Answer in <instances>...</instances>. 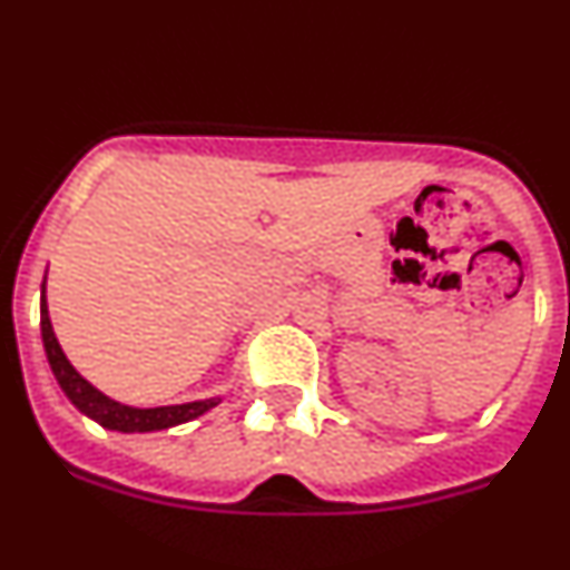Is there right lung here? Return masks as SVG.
<instances>
[{
    "mask_svg": "<svg viewBox=\"0 0 570 570\" xmlns=\"http://www.w3.org/2000/svg\"><path fill=\"white\" fill-rule=\"evenodd\" d=\"M41 340H45L47 360L56 374L58 385L67 393L69 402L89 419L109 430H120V433H151V430L174 428V424L190 422V419L202 416L205 411L219 405V399H205V402H188V405H171V407H129L120 405L115 399L104 396L98 387L89 385L81 374H78L69 360L63 357L61 345H58L56 334H52L50 315H47V301L41 295Z\"/></svg>",
    "mask_w": 570,
    "mask_h": 570,
    "instance_id": "1",
    "label": "right lung"
}]
</instances>
